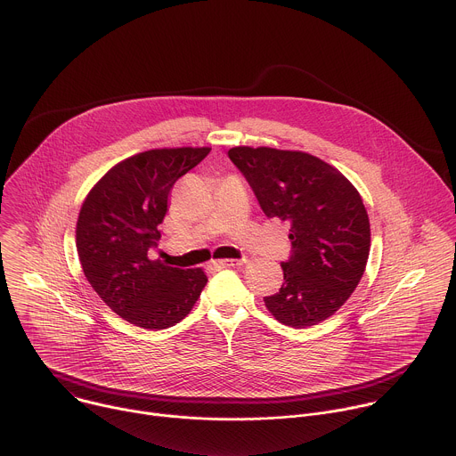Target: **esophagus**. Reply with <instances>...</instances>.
Wrapping results in <instances>:
<instances>
[{"label": "esophagus", "instance_id": "1", "mask_svg": "<svg viewBox=\"0 0 456 456\" xmlns=\"http://www.w3.org/2000/svg\"><path fill=\"white\" fill-rule=\"evenodd\" d=\"M243 263H247V259H220V261H213V266L227 268V266H241Z\"/></svg>", "mask_w": 456, "mask_h": 456}]
</instances>
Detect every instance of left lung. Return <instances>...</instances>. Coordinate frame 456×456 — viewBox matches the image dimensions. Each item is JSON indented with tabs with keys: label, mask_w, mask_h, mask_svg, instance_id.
Masks as SVG:
<instances>
[{
	"label": "left lung",
	"mask_w": 456,
	"mask_h": 456,
	"mask_svg": "<svg viewBox=\"0 0 456 456\" xmlns=\"http://www.w3.org/2000/svg\"><path fill=\"white\" fill-rule=\"evenodd\" d=\"M229 159L268 218L289 222L284 282L265 297L284 326L308 328L335 315L358 286L370 250V224L356 188L306 151L234 146Z\"/></svg>",
	"instance_id": "8db88e82"
}]
</instances>
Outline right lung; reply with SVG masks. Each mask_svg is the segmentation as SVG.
I'll return each mask as SVG.
<instances>
[{"mask_svg": "<svg viewBox=\"0 0 456 456\" xmlns=\"http://www.w3.org/2000/svg\"><path fill=\"white\" fill-rule=\"evenodd\" d=\"M211 148H158L110 168L86 197L77 222L84 275L105 305L142 330L179 324L195 306L208 277L202 268L150 259L161 240L174 184Z\"/></svg>", "mask_w": 456, "mask_h": 456, "instance_id": "add662e5", "label": "right lung"}]
</instances>
